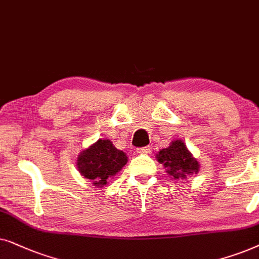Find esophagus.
<instances>
[{
	"mask_svg": "<svg viewBox=\"0 0 259 259\" xmlns=\"http://www.w3.org/2000/svg\"><path fill=\"white\" fill-rule=\"evenodd\" d=\"M137 151H139V153H142V154H151V151H153V148H151L150 146L142 147V148H139Z\"/></svg>",
	"mask_w": 259,
	"mask_h": 259,
	"instance_id": "esophagus-1",
	"label": "esophagus"
}]
</instances>
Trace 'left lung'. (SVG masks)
Returning a JSON list of instances; mask_svg holds the SVG:
<instances>
[{"label": "left lung", "mask_w": 259, "mask_h": 259, "mask_svg": "<svg viewBox=\"0 0 259 259\" xmlns=\"http://www.w3.org/2000/svg\"><path fill=\"white\" fill-rule=\"evenodd\" d=\"M157 160L167 168L168 174L174 179H185L187 175L199 171V163L189 153L182 141H174L168 148L158 151Z\"/></svg>", "instance_id": "8db88e82"}]
</instances>
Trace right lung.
Returning a JSON list of instances; mask_svg holds the SVG:
<instances>
[{
    "mask_svg": "<svg viewBox=\"0 0 259 259\" xmlns=\"http://www.w3.org/2000/svg\"><path fill=\"white\" fill-rule=\"evenodd\" d=\"M126 162L125 154L113 147L109 140H98L79 155L77 165L82 177L91 180L95 186L103 187Z\"/></svg>",
    "mask_w": 259,
    "mask_h": 259,
    "instance_id": "1",
    "label": "right lung"
}]
</instances>
